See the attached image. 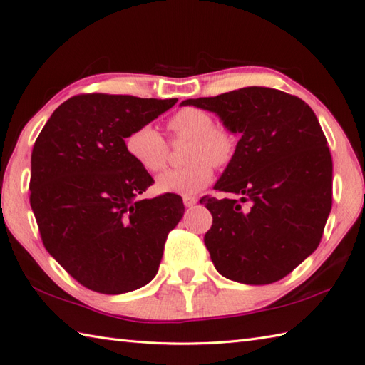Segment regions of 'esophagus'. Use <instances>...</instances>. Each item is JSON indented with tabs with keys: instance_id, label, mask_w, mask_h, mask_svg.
<instances>
[{
	"instance_id": "obj_1",
	"label": "esophagus",
	"mask_w": 365,
	"mask_h": 365,
	"mask_svg": "<svg viewBox=\"0 0 365 365\" xmlns=\"http://www.w3.org/2000/svg\"><path fill=\"white\" fill-rule=\"evenodd\" d=\"M182 201H184V206L185 207H193V206H195L197 205V198L195 197H192V195H184L182 197Z\"/></svg>"
}]
</instances>
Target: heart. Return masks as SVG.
<instances>
[{
  "mask_svg": "<svg viewBox=\"0 0 365 365\" xmlns=\"http://www.w3.org/2000/svg\"><path fill=\"white\" fill-rule=\"evenodd\" d=\"M172 139L189 140L185 150L187 165L168 170L158 178L156 187L164 193L193 195L205 189L214 176V168H225L236 155L237 140L230 128L214 125V117L198 108H184L167 121ZM126 151L150 173L167 167L170 148L156 128L143 125L128 135Z\"/></svg>",
  "mask_w": 365,
  "mask_h": 365,
  "instance_id": "obj_1",
  "label": "heart"
}]
</instances>
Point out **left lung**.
<instances>
[{
  "label": "left lung",
  "mask_w": 365,
  "mask_h": 365,
  "mask_svg": "<svg viewBox=\"0 0 365 365\" xmlns=\"http://www.w3.org/2000/svg\"><path fill=\"white\" fill-rule=\"evenodd\" d=\"M240 134L215 190L200 203L212 214L205 244L218 273L244 284H270L319 247L333 205V159L317 117L295 95L244 87L185 100Z\"/></svg>",
  "instance_id": "left-lung-1"
}]
</instances>
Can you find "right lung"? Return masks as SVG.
Masks as SVG:
<instances>
[{"label":"right lung","mask_w":365,"mask_h":365,"mask_svg":"<svg viewBox=\"0 0 365 365\" xmlns=\"http://www.w3.org/2000/svg\"><path fill=\"white\" fill-rule=\"evenodd\" d=\"M178 98L83 93L53 112L31 155V207L42 242L79 284L117 295L156 277L168 232L184 214L172 193L140 198L155 182L125 139Z\"/></svg>","instance_id":"add662e5"}]
</instances>
